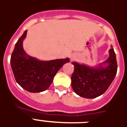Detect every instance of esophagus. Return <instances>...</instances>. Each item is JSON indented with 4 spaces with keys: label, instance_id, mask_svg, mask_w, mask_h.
<instances>
[{
    "label": "esophagus",
    "instance_id": "34e87169",
    "mask_svg": "<svg viewBox=\"0 0 127 127\" xmlns=\"http://www.w3.org/2000/svg\"><path fill=\"white\" fill-rule=\"evenodd\" d=\"M76 58V57L75 55H72L71 57H70V59L72 60V61H73V60H74Z\"/></svg>",
    "mask_w": 127,
    "mask_h": 127
}]
</instances>
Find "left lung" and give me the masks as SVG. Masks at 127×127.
<instances>
[{
    "mask_svg": "<svg viewBox=\"0 0 127 127\" xmlns=\"http://www.w3.org/2000/svg\"><path fill=\"white\" fill-rule=\"evenodd\" d=\"M109 53L106 61L94 67L72 62L74 70L71 76V85L76 94L84 98L92 99L106 92L117 71L116 55L112 46Z\"/></svg>",
    "mask_w": 127,
    "mask_h": 127,
    "instance_id": "1",
    "label": "left lung"
}]
</instances>
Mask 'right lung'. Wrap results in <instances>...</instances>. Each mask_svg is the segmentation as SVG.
Returning <instances> with one entry per match:
<instances>
[{"mask_svg":"<svg viewBox=\"0 0 127 127\" xmlns=\"http://www.w3.org/2000/svg\"><path fill=\"white\" fill-rule=\"evenodd\" d=\"M27 32L25 31L15 45L11 55V67L16 81L22 88L30 92H41L51 86L54 76L70 59L40 61L29 56L23 48Z\"/></svg>","mask_w":127,"mask_h":127,"instance_id":"1","label":"right lung"}]
</instances>
